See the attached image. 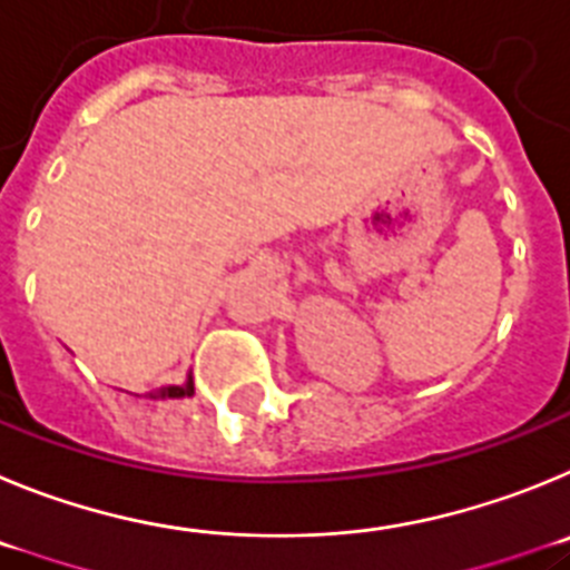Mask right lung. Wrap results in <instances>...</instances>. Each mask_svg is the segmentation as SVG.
<instances>
[{"label":"right lung","mask_w":570,"mask_h":570,"mask_svg":"<svg viewBox=\"0 0 570 570\" xmlns=\"http://www.w3.org/2000/svg\"><path fill=\"white\" fill-rule=\"evenodd\" d=\"M193 377H187V383H181V386H161L156 389V392H147V397L150 400H181V397H193Z\"/></svg>","instance_id":"1"}]
</instances>
